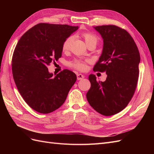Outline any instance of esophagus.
Segmentation results:
<instances>
[{
  "label": "esophagus",
  "instance_id": "esophagus-1",
  "mask_svg": "<svg viewBox=\"0 0 154 154\" xmlns=\"http://www.w3.org/2000/svg\"><path fill=\"white\" fill-rule=\"evenodd\" d=\"M77 79L78 80H82V79L84 78V76L83 75V74H77Z\"/></svg>",
  "mask_w": 154,
  "mask_h": 154
}]
</instances>
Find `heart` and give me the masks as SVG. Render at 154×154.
Here are the masks:
<instances>
[{
	"mask_svg": "<svg viewBox=\"0 0 154 154\" xmlns=\"http://www.w3.org/2000/svg\"><path fill=\"white\" fill-rule=\"evenodd\" d=\"M81 36H82V38L85 40V44L87 46L90 45H96L97 42H98V38L94 34L91 33V32H83V33H82ZM72 41L73 36H71L67 37V38L63 41V42L62 44V51H64V52H67V51H68L70 49V48H71ZM87 61H86V60L75 59L73 61L70 62L69 65V66H71V67L79 70V71H83L87 69Z\"/></svg>",
	"mask_w": 154,
	"mask_h": 154,
	"instance_id": "obj_1",
	"label": "heart"
}]
</instances>
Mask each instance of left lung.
I'll return each mask as SVG.
<instances>
[{"label":"left lung","instance_id":"1","mask_svg":"<svg viewBox=\"0 0 154 154\" xmlns=\"http://www.w3.org/2000/svg\"><path fill=\"white\" fill-rule=\"evenodd\" d=\"M103 39V48L94 71L105 72V82L88 76L91 87L86 96L90 105L103 116L123 110L132 98L137 87L140 54L134 39L124 29L114 26L94 27Z\"/></svg>","mask_w":154,"mask_h":154}]
</instances>
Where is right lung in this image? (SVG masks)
<instances>
[{
  "label": "right lung",
  "instance_id": "1",
  "mask_svg": "<svg viewBox=\"0 0 154 154\" xmlns=\"http://www.w3.org/2000/svg\"><path fill=\"white\" fill-rule=\"evenodd\" d=\"M78 26L40 23L22 36L14 50L12 72L18 92L31 109L48 114L61 106L76 81L64 69L55 76L50 63L61 58L62 44Z\"/></svg>",
  "mask_w": 154,
  "mask_h": 154
}]
</instances>
